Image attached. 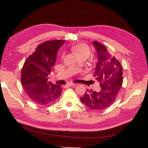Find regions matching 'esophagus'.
I'll return each instance as SVG.
<instances>
[{
  "mask_svg": "<svg viewBox=\"0 0 148 148\" xmlns=\"http://www.w3.org/2000/svg\"><path fill=\"white\" fill-rule=\"evenodd\" d=\"M76 85H77V84H76V83H70V84H67V86H76Z\"/></svg>",
  "mask_w": 148,
  "mask_h": 148,
  "instance_id": "1",
  "label": "esophagus"
}]
</instances>
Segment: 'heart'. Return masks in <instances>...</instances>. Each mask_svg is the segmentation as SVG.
I'll list each match as a JSON object with an SVG mask.
<instances>
[{
	"label": "heart",
	"mask_w": 148,
	"mask_h": 148,
	"mask_svg": "<svg viewBox=\"0 0 148 148\" xmlns=\"http://www.w3.org/2000/svg\"><path fill=\"white\" fill-rule=\"evenodd\" d=\"M71 51L78 58L84 57L87 59L91 53V50L89 47L85 44H77L71 47Z\"/></svg>",
	"instance_id": "heart-1"
}]
</instances>
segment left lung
Wrapping results in <instances>:
<instances>
[{
	"instance_id": "8db88e82",
	"label": "left lung",
	"mask_w": 148,
	"mask_h": 148,
	"mask_svg": "<svg viewBox=\"0 0 148 148\" xmlns=\"http://www.w3.org/2000/svg\"><path fill=\"white\" fill-rule=\"evenodd\" d=\"M93 44L98 59L95 77L101 89L99 92H86L80 99L88 108L98 110L107 108L115 101L122 85L123 71L119 60L111 56L104 45L95 41Z\"/></svg>"
}]
</instances>
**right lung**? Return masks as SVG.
<instances>
[{
	"label": "right lung",
	"mask_w": 148,
	"mask_h": 148,
	"mask_svg": "<svg viewBox=\"0 0 148 148\" xmlns=\"http://www.w3.org/2000/svg\"><path fill=\"white\" fill-rule=\"evenodd\" d=\"M64 42V40H52L40 44L24 63L21 83L29 97L37 104H51L61 95V86L48 82L47 76L55 65L58 50Z\"/></svg>",
	"instance_id": "1"
}]
</instances>
